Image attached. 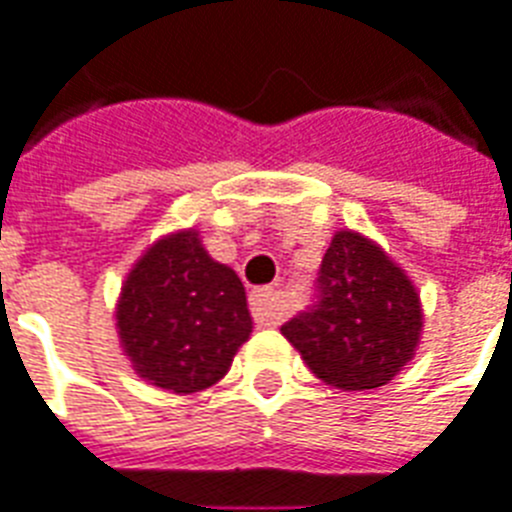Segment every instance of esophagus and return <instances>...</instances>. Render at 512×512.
I'll return each instance as SVG.
<instances>
[{"label": "esophagus", "mask_w": 512, "mask_h": 512, "mask_svg": "<svg viewBox=\"0 0 512 512\" xmlns=\"http://www.w3.org/2000/svg\"><path fill=\"white\" fill-rule=\"evenodd\" d=\"M251 313L253 321L259 326L280 324V307L275 288H256L251 294Z\"/></svg>", "instance_id": "esophagus-1"}]
</instances>
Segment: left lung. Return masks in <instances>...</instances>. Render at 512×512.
I'll return each mask as SVG.
<instances>
[{"mask_svg":"<svg viewBox=\"0 0 512 512\" xmlns=\"http://www.w3.org/2000/svg\"><path fill=\"white\" fill-rule=\"evenodd\" d=\"M315 302L283 324V337L326 386H386L421 340V297L378 242L343 229L318 270Z\"/></svg>","mask_w":512,"mask_h":512,"instance_id":"1","label":"left lung"}]
</instances>
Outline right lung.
I'll use <instances>...</instances> for the list:
<instances>
[{
	"instance_id": "obj_1",
	"label": "right lung",
	"mask_w": 512,
	"mask_h": 512,
	"mask_svg": "<svg viewBox=\"0 0 512 512\" xmlns=\"http://www.w3.org/2000/svg\"><path fill=\"white\" fill-rule=\"evenodd\" d=\"M115 329L134 372L172 394L224 378L253 321L237 272L202 248L197 229L161 237L121 286Z\"/></svg>"
}]
</instances>
